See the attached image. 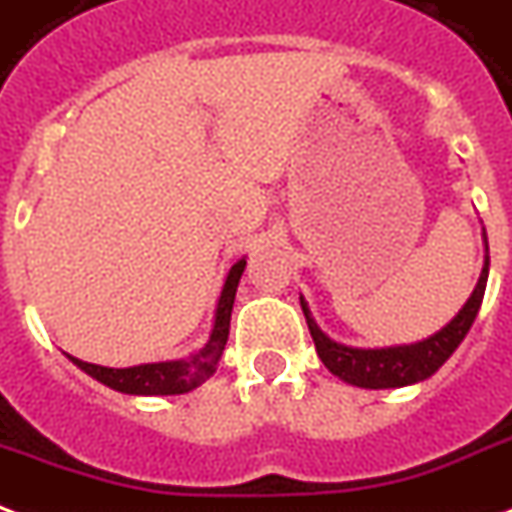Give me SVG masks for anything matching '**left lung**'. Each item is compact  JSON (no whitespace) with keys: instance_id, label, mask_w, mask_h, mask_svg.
I'll return each mask as SVG.
<instances>
[{"instance_id":"obj_1","label":"left lung","mask_w":512,"mask_h":512,"mask_svg":"<svg viewBox=\"0 0 512 512\" xmlns=\"http://www.w3.org/2000/svg\"><path fill=\"white\" fill-rule=\"evenodd\" d=\"M486 238V230H483ZM488 282V241H486V263L480 271V279L472 295L467 298V304L458 309V314L450 320L445 328H439L434 336L423 339L415 344H399V347H380V350H361V347H347L328 339L317 323L312 320L309 306L301 298V309L306 314V325L312 333L314 347L320 361L325 363V369L336 374L339 380L358 385V388H372V391H382V388H404V385H415L420 380H429L431 374L437 372L442 363L448 361L450 355L456 352V347L464 342V336L469 333L478 309L483 304V293H486Z\"/></svg>"}]
</instances>
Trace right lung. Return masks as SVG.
Here are the masks:
<instances>
[{"label": "right lung", "instance_id": "right-lung-1", "mask_svg": "<svg viewBox=\"0 0 512 512\" xmlns=\"http://www.w3.org/2000/svg\"><path fill=\"white\" fill-rule=\"evenodd\" d=\"M246 268V257L230 266L227 271L225 285L219 293L217 312H214V325L208 333V342L198 352H192L187 358L179 361H162V363H140L130 369H108V366H97V363L78 361L70 355V361L83 369V372L94 377L102 385H108L119 393H132V396H176V393L195 391L198 385L217 372L219 358L227 344V333H230V312H233V301H236L238 282Z\"/></svg>", "mask_w": 512, "mask_h": 512}]
</instances>
